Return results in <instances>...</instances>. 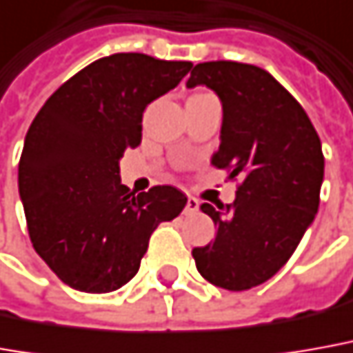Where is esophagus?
Returning a JSON list of instances; mask_svg holds the SVG:
<instances>
[{
  "label": "esophagus",
  "instance_id": "1",
  "mask_svg": "<svg viewBox=\"0 0 353 353\" xmlns=\"http://www.w3.org/2000/svg\"><path fill=\"white\" fill-rule=\"evenodd\" d=\"M199 210V201H196L195 196H187V205H185V214H193Z\"/></svg>",
  "mask_w": 353,
  "mask_h": 353
}]
</instances>
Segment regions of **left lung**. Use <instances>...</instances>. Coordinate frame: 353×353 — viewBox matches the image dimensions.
Wrapping results in <instances>:
<instances>
[{
	"mask_svg": "<svg viewBox=\"0 0 353 353\" xmlns=\"http://www.w3.org/2000/svg\"><path fill=\"white\" fill-rule=\"evenodd\" d=\"M205 85L222 102L212 166L241 177L234 205L201 210L218 228L193 249L196 270L230 292L255 288L288 263L319 210L325 158L315 127L294 96L265 69L236 61L193 67L187 88Z\"/></svg>",
	"mask_w": 353,
	"mask_h": 353,
	"instance_id": "left-lung-1",
	"label": "left lung"
}]
</instances>
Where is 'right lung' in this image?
Returning <instances> with one entry per match:
<instances>
[{
    "label": "right lung",
    "mask_w": 353,
    "mask_h": 353,
    "mask_svg": "<svg viewBox=\"0 0 353 353\" xmlns=\"http://www.w3.org/2000/svg\"><path fill=\"white\" fill-rule=\"evenodd\" d=\"M191 67L145 54L102 57L36 114L19 162V195L32 247L67 286L106 294L127 284L150 234L187 205L172 185L135 195L121 183L119 160L141 145L145 108Z\"/></svg>",
    "instance_id": "right-lung-1"
}]
</instances>
